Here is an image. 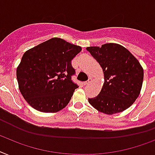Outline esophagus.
Masks as SVG:
<instances>
[{"mask_svg":"<svg viewBox=\"0 0 155 155\" xmlns=\"http://www.w3.org/2000/svg\"><path fill=\"white\" fill-rule=\"evenodd\" d=\"M91 82V78H88V80L84 82V85H87V84H90Z\"/></svg>","mask_w":155,"mask_h":155,"instance_id":"1","label":"esophagus"}]
</instances>
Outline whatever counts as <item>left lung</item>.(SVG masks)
<instances>
[{
    "label": "left lung",
    "mask_w": 155,
    "mask_h": 155,
    "mask_svg": "<svg viewBox=\"0 0 155 155\" xmlns=\"http://www.w3.org/2000/svg\"><path fill=\"white\" fill-rule=\"evenodd\" d=\"M87 50L101 66L104 83L99 95L88 99L99 112L113 114L130 107L139 97L143 81V68L127 49L114 43Z\"/></svg>",
    "instance_id": "8db88e82"
}]
</instances>
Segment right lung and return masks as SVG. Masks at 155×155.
I'll use <instances>...</instances> for the list:
<instances>
[{"mask_svg": "<svg viewBox=\"0 0 155 155\" xmlns=\"http://www.w3.org/2000/svg\"><path fill=\"white\" fill-rule=\"evenodd\" d=\"M80 46L54 37L25 52L16 68L19 90L34 109L60 111L68 104L77 84L71 81V60Z\"/></svg>", "mask_w": 155, "mask_h": 155, "instance_id": "obj_1", "label": "right lung"}]
</instances>
